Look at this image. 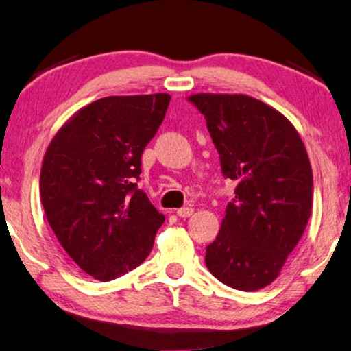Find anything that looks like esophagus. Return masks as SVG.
Segmentation results:
<instances>
[{
    "label": "esophagus",
    "instance_id": "1",
    "mask_svg": "<svg viewBox=\"0 0 351 351\" xmlns=\"http://www.w3.org/2000/svg\"><path fill=\"white\" fill-rule=\"evenodd\" d=\"M176 215L180 216V218H189V216L193 215V208L192 207H181V208H178Z\"/></svg>",
    "mask_w": 351,
    "mask_h": 351
}]
</instances>
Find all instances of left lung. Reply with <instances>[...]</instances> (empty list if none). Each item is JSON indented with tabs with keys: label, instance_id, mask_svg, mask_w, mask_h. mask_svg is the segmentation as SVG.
<instances>
[{
	"label": "left lung",
	"instance_id": "obj_1",
	"mask_svg": "<svg viewBox=\"0 0 351 351\" xmlns=\"http://www.w3.org/2000/svg\"><path fill=\"white\" fill-rule=\"evenodd\" d=\"M207 119L226 180L237 182L218 237L206 248L210 273L254 291L278 278L311 215L307 150L284 114L247 95L189 98Z\"/></svg>",
	"mask_w": 351,
	"mask_h": 351
}]
</instances>
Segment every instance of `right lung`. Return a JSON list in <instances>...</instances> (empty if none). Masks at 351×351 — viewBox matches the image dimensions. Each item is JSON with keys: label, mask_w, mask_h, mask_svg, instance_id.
Wrapping results in <instances>:
<instances>
[{"label": "right lung", "mask_w": 351, "mask_h": 351, "mask_svg": "<svg viewBox=\"0 0 351 351\" xmlns=\"http://www.w3.org/2000/svg\"><path fill=\"white\" fill-rule=\"evenodd\" d=\"M169 103L167 93L101 98L61 127L44 156L46 218L75 264L98 281L143 264L165 219L138 181Z\"/></svg>", "instance_id": "obj_1"}]
</instances>
